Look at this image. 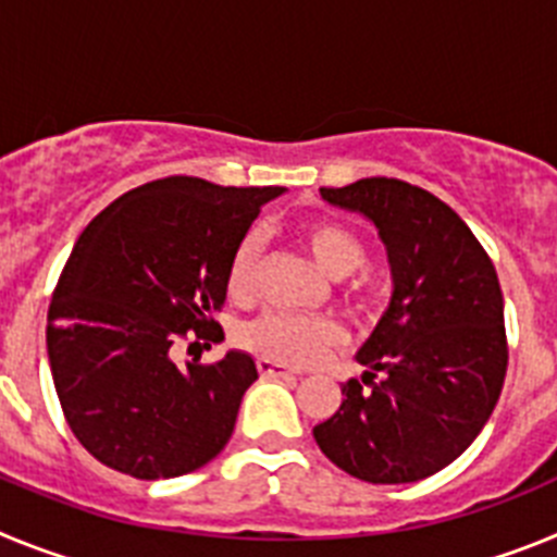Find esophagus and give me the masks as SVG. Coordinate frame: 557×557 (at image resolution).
Segmentation results:
<instances>
[{
  "mask_svg": "<svg viewBox=\"0 0 557 557\" xmlns=\"http://www.w3.org/2000/svg\"><path fill=\"white\" fill-rule=\"evenodd\" d=\"M259 373L268 379H275V376H295L293 368H287L284 362H275V359H268L262 357L259 359Z\"/></svg>",
  "mask_w": 557,
  "mask_h": 557,
  "instance_id": "esophagus-1",
  "label": "esophagus"
}]
</instances>
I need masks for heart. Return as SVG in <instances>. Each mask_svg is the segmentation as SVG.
Masks as SVG:
<instances>
[{
  "mask_svg": "<svg viewBox=\"0 0 557 557\" xmlns=\"http://www.w3.org/2000/svg\"><path fill=\"white\" fill-rule=\"evenodd\" d=\"M301 239L307 245L314 264L332 278L354 273L362 264V243L348 228L329 220H309L301 225ZM262 243L259 236L248 234L236 245L228 268V289L236 298L253 289L256 259H259ZM343 339V329L334 318L326 314H289V312H264L259 321L245 329V343L262 357L284 362V366H307L318 354L337 346Z\"/></svg>",
  "mask_w": 557,
  "mask_h": 557,
  "instance_id": "heart-1",
  "label": "heart"
}]
</instances>
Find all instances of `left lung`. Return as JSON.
Segmentation results:
<instances>
[{
    "label": "left lung",
    "instance_id": "1",
    "mask_svg": "<svg viewBox=\"0 0 557 557\" xmlns=\"http://www.w3.org/2000/svg\"><path fill=\"white\" fill-rule=\"evenodd\" d=\"M376 228L391 304L357 351L337 412L312 430L323 455L373 485L418 482L474 444L499 401L505 301L488 253L455 211L396 178L321 189Z\"/></svg>",
    "mask_w": 557,
    "mask_h": 557
}]
</instances>
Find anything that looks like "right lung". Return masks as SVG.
<instances>
[{
    "mask_svg": "<svg viewBox=\"0 0 557 557\" xmlns=\"http://www.w3.org/2000/svg\"><path fill=\"white\" fill-rule=\"evenodd\" d=\"M282 186H218L172 175L125 191L72 248L47 314V354L63 416L88 455L136 480L181 476L223 451L253 357L225 351L184 368L186 332L223 339L211 321L228 268L259 209Z\"/></svg>",
    "mask_w": 557,
    "mask_h": 557,
    "instance_id": "obj_1",
    "label": "right lung"
}]
</instances>
